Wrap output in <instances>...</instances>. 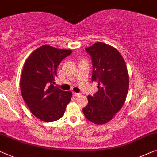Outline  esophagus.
Instances as JSON below:
<instances>
[{
	"mask_svg": "<svg viewBox=\"0 0 157 157\" xmlns=\"http://www.w3.org/2000/svg\"><path fill=\"white\" fill-rule=\"evenodd\" d=\"M72 94H73L74 97H78V96L80 95V93H76V92H73Z\"/></svg>",
	"mask_w": 157,
	"mask_h": 157,
	"instance_id": "34e87169",
	"label": "esophagus"
}]
</instances>
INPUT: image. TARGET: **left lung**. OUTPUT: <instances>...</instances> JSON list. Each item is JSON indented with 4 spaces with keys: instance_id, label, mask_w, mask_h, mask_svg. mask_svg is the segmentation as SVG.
Here are the masks:
<instances>
[{
    "instance_id": "8db88e82",
    "label": "left lung",
    "mask_w": 157,
    "mask_h": 157,
    "mask_svg": "<svg viewBox=\"0 0 157 157\" xmlns=\"http://www.w3.org/2000/svg\"><path fill=\"white\" fill-rule=\"evenodd\" d=\"M85 50L92 57V80L98 83V91L94 96L88 95V104L82 111L90 122L104 124L114 117L125 102L129 74L124 59L112 46L99 42Z\"/></svg>"
}]
</instances>
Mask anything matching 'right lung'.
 Returning a JSON list of instances; mask_svg holds the SVG:
<instances>
[{
  "label": "right lung",
  "mask_w": 157,
  "mask_h": 157,
  "mask_svg": "<svg viewBox=\"0 0 157 157\" xmlns=\"http://www.w3.org/2000/svg\"><path fill=\"white\" fill-rule=\"evenodd\" d=\"M72 53L70 50L43 45L30 55L21 77V91L30 111L43 122L59 120L71 100L72 92L55 87L57 68Z\"/></svg>",
  "instance_id": "right-lung-1"
}]
</instances>
